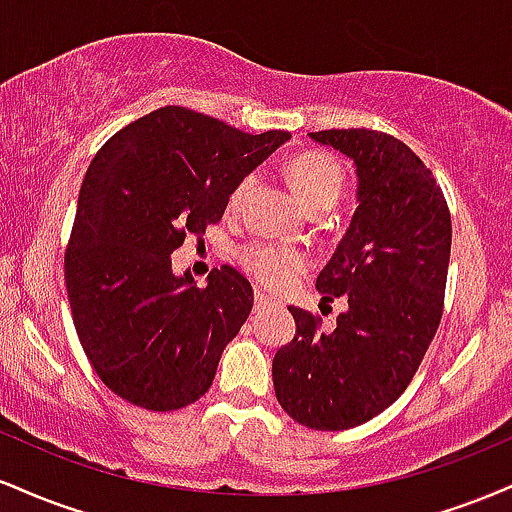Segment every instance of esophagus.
Instances as JSON below:
<instances>
[{
    "label": "esophagus",
    "mask_w": 512,
    "mask_h": 512,
    "mask_svg": "<svg viewBox=\"0 0 512 512\" xmlns=\"http://www.w3.org/2000/svg\"><path fill=\"white\" fill-rule=\"evenodd\" d=\"M274 305V301L269 296H264L262 291H255V310L257 313H262V310H267V308H272Z\"/></svg>",
    "instance_id": "34e87169"
}]
</instances>
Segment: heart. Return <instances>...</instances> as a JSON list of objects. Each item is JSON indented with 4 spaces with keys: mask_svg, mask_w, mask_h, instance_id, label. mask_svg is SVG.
Returning <instances> with one entry per match:
<instances>
[{
    "mask_svg": "<svg viewBox=\"0 0 512 512\" xmlns=\"http://www.w3.org/2000/svg\"><path fill=\"white\" fill-rule=\"evenodd\" d=\"M255 175H243L228 195V209H238L248 195ZM289 180L308 209H330L344 190V168L337 158L322 151H308L291 158ZM238 260L267 289H286L313 264L308 252L296 245L255 240L238 252Z\"/></svg>",
    "mask_w": 512,
    "mask_h": 512,
    "instance_id": "heart-1",
    "label": "heart"
}]
</instances>
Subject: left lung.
Segmentation results:
<instances>
[{"instance_id": "1", "label": "left lung", "mask_w": 512, "mask_h": 512, "mask_svg": "<svg viewBox=\"0 0 512 512\" xmlns=\"http://www.w3.org/2000/svg\"><path fill=\"white\" fill-rule=\"evenodd\" d=\"M315 142L354 158L358 209L315 286L346 296L332 332L293 308L296 337L272 361L281 409L315 431L366 424L407 390L443 317L452 223L431 168L378 129H322Z\"/></svg>"}]
</instances>
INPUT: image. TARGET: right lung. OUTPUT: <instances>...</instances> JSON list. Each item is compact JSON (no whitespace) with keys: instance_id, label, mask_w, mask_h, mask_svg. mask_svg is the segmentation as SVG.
Instances as JSON below:
<instances>
[{"instance_id":"1","label":"right lung","mask_w":512,"mask_h":512,"mask_svg":"<svg viewBox=\"0 0 512 512\" xmlns=\"http://www.w3.org/2000/svg\"><path fill=\"white\" fill-rule=\"evenodd\" d=\"M291 134H248L166 105L113 134L86 170L64 250L84 354L134 407L175 411L214 383L221 351L252 310V286L223 264L197 289L170 255L219 223L236 182Z\"/></svg>"}]
</instances>
